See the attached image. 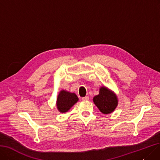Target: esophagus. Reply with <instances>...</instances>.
Returning <instances> with one entry per match:
<instances>
[{
  "label": "esophagus",
  "instance_id": "obj_1",
  "mask_svg": "<svg viewBox=\"0 0 160 160\" xmlns=\"http://www.w3.org/2000/svg\"><path fill=\"white\" fill-rule=\"evenodd\" d=\"M82 100L83 101H87L89 100V97H82Z\"/></svg>",
  "mask_w": 160,
  "mask_h": 160
}]
</instances>
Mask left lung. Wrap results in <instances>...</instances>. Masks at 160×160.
I'll list each match as a JSON object with an SVG mask.
<instances>
[{"instance_id": "8db88e82", "label": "left lung", "mask_w": 160, "mask_h": 160, "mask_svg": "<svg viewBox=\"0 0 160 160\" xmlns=\"http://www.w3.org/2000/svg\"><path fill=\"white\" fill-rule=\"evenodd\" d=\"M93 102L99 110L104 114L113 112L118 104L116 94L105 87L100 88L99 94L93 98Z\"/></svg>"}]
</instances>
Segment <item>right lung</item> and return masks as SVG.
I'll return each mask as SVG.
<instances>
[{"label":"right lung","instance_id":"right-lung-1","mask_svg":"<svg viewBox=\"0 0 160 160\" xmlns=\"http://www.w3.org/2000/svg\"><path fill=\"white\" fill-rule=\"evenodd\" d=\"M78 100L79 98L75 93L62 90L57 97V109L61 113L67 112Z\"/></svg>","mask_w":160,"mask_h":160}]
</instances>
